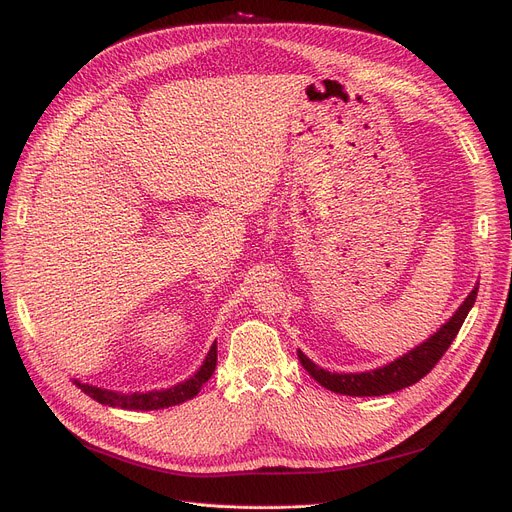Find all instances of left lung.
Masks as SVG:
<instances>
[{
	"mask_svg": "<svg viewBox=\"0 0 512 512\" xmlns=\"http://www.w3.org/2000/svg\"><path fill=\"white\" fill-rule=\"evenodd\" d=\"M479 284L469 292V297L463 301V305L454 311V315L440 326L434 336H429L419 346L411 348L407 355H402L394 361H390L384 367L369 369L361 373H332L315 365L303 351L299 353V361L309 371L311 378L319 382L324 388L346 394V396H384L390 392H398L402 388H409L415 382H419L423 375L432 371V367L442 359V355L448 351V346L459 334L463 321L477 299Z\"/></svg>",
	"mask_w": 512,
	"mask_h": 512,
	"instance_id": "8db88e82",
	"label": "left lung"
}]
</instances>
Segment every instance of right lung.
Returning <instances> with one entry per match:
<instances>
[{"label":"right lung","instance_id":"1","mask_svg":"<svg viewBox=\"0 0 512 512\" xmlns=\"http://www.w3.org/2000/svg\"><path fill=\"white\" fill-rule=\"evenodd\" d=\"M215 363H218V342L211 344L207 357L203 359L201 367L191 375V378L176 384V386H170V388L126 394V392L97 388L91 384H80L78 380H74V384L87 396L101 402V405H105V407H118V409H126V411H155V409L174 407V405H180V402H184V400L195 398L201 392L203 384L211 378Z\"/></svg>","mask_w":512,"mask_h":512}]
</instances>
